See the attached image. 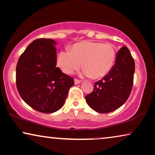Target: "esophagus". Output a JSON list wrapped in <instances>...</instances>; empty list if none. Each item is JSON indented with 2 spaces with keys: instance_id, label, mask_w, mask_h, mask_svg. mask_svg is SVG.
I'll return each instance as SVG.
<instances>
[{
  "instance_id": "34e87169",
  "label": "esophagus",
  "mask_w": 155,
  "mask_h": 155,
  "mask_svg": "<svg viewBox=\"0 0 155 155\" xmlns=\"http://www.w3.org/2000/svg\"><path fill=\"white\" fill-rule=\"evenodd\" d=\"M74 82H75V84H78L81 82V81H80V80H78L77 79H75L74 80Z\"/></svg>"
}]
</instances>
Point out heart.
<instances>
[{
	"mask_svg": "<svg viewBox=\"0 0 155 155\" xmlns=\"http://www.w3.org/2000/svg\"><path fill=\"white\" fill-rule=\"evenodd\" d=\"M116 59V50L112 44L84 41L73 45L70 50L59 53L57 63L64 73L71 75L82 66V75L95 79L107 75L113 68Z\"/></svg>",
	"mask_w": 155,
	"mask_h": 155,
	"instance_id": "b5f03b06",
	"label": "heart"
}]
</instances>
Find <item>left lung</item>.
<instances>
[{
  "mask_svg": "<svg viewBox=\"0 0 155 155\" xmlns=\"http://www.w3.org/2000/svg\"><path fill=\"white\" fill-rule=\"evenodd\" d=\"M134 72V60L129 49L122 47L110 72L96 82L94 91L85 96L89 106L100 113H110L120 107L131 94Z\"/></svg>",
  "mask_w": 155,
  "mask_h": 155,
  "instance_id": "8db88e82",
  "label": "left lung"
}]
</instances>
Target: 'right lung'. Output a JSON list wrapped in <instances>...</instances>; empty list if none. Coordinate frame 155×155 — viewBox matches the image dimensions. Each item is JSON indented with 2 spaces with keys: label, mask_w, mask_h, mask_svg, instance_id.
<instances>
[{
  "label": "right lung",
  "mask_w": 155,
  "mask_h": 155,
  "mask_svg": "<svg viewBox=\"0 0 155 155\" xmlns=\"http://www.w3.org/2000/svg\"><path fill=\"white\" fill-rule=\"evenodd\" d=\"M57 45L52 39L33 40L18 60L17 90L35 110L51 113L61 109L74 80L57 67Z\"/></svg>",
  "instance_id": "add662e5"
}]
</instances>
